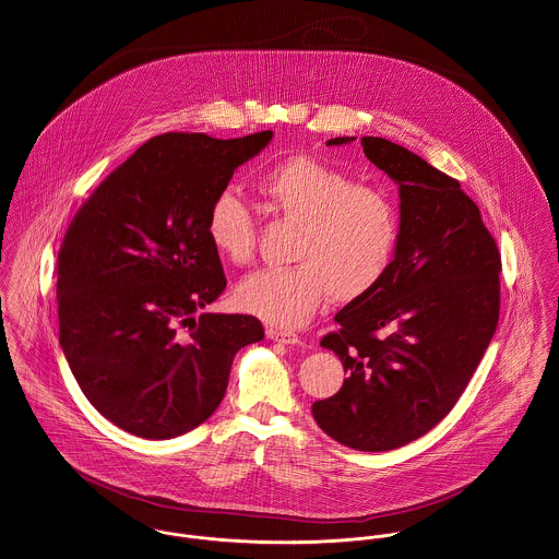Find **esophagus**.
I'll return each mask as SVG.
<instances>
[{
  "label": "esophagus",
  "mask_w": 559,
  "mask_h": 559,
  "mask_svg": "<svg viewBox=\"0 0 559 559\" xmlns=\"http://www.w3.org/2000/svg\"><path fill=\"white\" fill-rule=\"evenodd\" d=\"M267 338L274 341V343L281 344H301V338L298 334L289 332V330H278V328H270L267 332Z\"/></svg>",
  "instance_id": "esophagus-1"
}]
</instances>
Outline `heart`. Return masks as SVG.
Here are the masks:
<instances>
[{"instance_id": "obj_1", "label": "heart", "mask_w": 559, "mask_h": 559, "mask_svg": "<svg viewBox=\"0 0 559 559\" xmlns=\"http://www.w3.org/2000/svg\"><path fill=\"white\" fill-rule=\"evenodd\" d=\"M267 213L298 231L292 267L259 270L238 287L245 310L276 328H300L332 294L350 301L370 294L386 274L400 240V216L385 191L308 155H292L255 178ZM206 236L216 253L247 265L255 253V218L247 202L223 189L211 202Z\"/></svg>"}]
</instances>
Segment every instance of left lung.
<instances>
[{
  "mask_svg": "<svg viewBox=\"0 0 559 559\" xmlns=\"http://www.w3.org/2000/svg\"><path fill=\"white\" fill-rule=\"evenodd\" d=\"M361 146L397 185L400 240L383 281L321 341L346 379L312 417L344 447L379 453L428 433L468 386L498 328L502 261L455 178L385 138L364 135Z\"/></svg>",
  "mask_w": 559,
  "mask_h": 559,
  "instance_id": "obj_1",
  "label": "left lung"
}]
</instances>
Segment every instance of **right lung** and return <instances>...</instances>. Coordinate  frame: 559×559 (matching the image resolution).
Returning <instances> with one entry per match:
<instances>
[{
	"mask_svg": "<svg viewBox=\"0 0 559 559\" xmlns=\"http://www.w3.org/2000/svg\"><path fill=\"white\" fill-rule=\"evenodd\" d=\"M272 135H155L70 223L57 258L59 344L117 428L151 440L198 428L225 395L234 355L263 338L251 314L195 312L227 283L206 236L211 202Z\"/></svg>",
	"mask_w": 559,
	"mask_h": 559,
	"instance_id": "obj_1",
	"label": "right lung"
}]
</instances>
